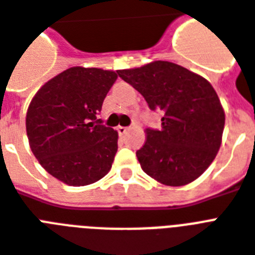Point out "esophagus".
Here are the masks:
<instances>
[{
  "instance_id": "1",
  "label": "esophagus",
  "mask_w": 255,
  "mask_h": 255,
  "mask_svg": "<svg viewBox=\"0 0 255 255\" xmlns=\"http://www.w3.org/2000/svg\"><path fill=\"white\" fill-rule=\"evenodd\" d=\"M116 131L119 132V135H124V133L128 131V127H123V126H119V127L116 128Z\"/></svg>"
}]
</instances>
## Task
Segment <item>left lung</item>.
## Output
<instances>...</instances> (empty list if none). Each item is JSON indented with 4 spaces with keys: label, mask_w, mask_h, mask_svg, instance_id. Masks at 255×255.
Here are the masks:
<instances>
[{
    "label": "left lung",
    "mask_w": 255,
    "mask_h": 255,
    "mask_svg": "<svg viewBox=\"0 0 255 255\" xmlns=\"http://www.w3.org/2000/svg\"><path fill=\"white\" fill-rule=\"evenodd\" d=\"M161 112V128H147L136 152L141 169L164 185L180 186L200 177L221 145L225 112L209 82L182 66L156 61L116 71Z\"/></svg>",
    "instance_id": "8db88e82"
}]
</instances>
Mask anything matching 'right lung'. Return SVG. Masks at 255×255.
<instances>
[{"mask_svg":"<svg viewBox=\"0 0 255 255\" xmlns=\"http://www.w3.org/2000/svg\"><path fill=\"white\" fill-rule=\"evenodd\" d=\"M116 78L115 71L71 67L42 86L30 103V148L42 167L67 185H88L111 169L118 132L98 115Z\"/></svg>","mask_w":255,"mask_h":255,"instance_id":"right-lung-1","label":"right lung"}]
</instances>
